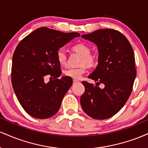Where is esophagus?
Returning <instances> with one entry per match:
<instances>
[{
	"label": "esophagus",
	"instance_id": "esophagus-1",
	"mask_svg": "<svg viewBox=\"0 0 148 148\" xmlns=\"http://www.w3.org/2000/svg\"><path fill=\"white\" fill-rule=\"evenodd\" d=\"M79 81H78V80H74V83H73V84H76V83H79Z\"/></svg>",
	"mask_w": 148,
	"mask_h": 148
}]
</instances>
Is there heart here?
<instances>
[{"label": "heart", "instance_id": "heart-1", "mask_svg": "<svg viewBox=\"0 0 148 148\" xmlns=\"http://www.w3.org/2000/svg\"><path fill=\"white\" fill-rule=\"evenodd\" d=\"M72 49L74 51L82 56L81 60V64H86L89 67H95L99 63V58L95 55L91 54V48L86 44L79 43L73 46ZM56 58L59 63L64 64L67 62V53L63 49H59L56 52ZM86 65H83L79 68L69 67L64 70V74L73 79H79L86 72Z\"/></svg>", "mask_w": 148, "mask_h": 148}]
</instances>
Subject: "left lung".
Listing matches in <instances>:
<instances>
[{
    "label": "left lung",
    "mask_w": 148,
    "mask_h": 148,
    "mask_svg": "<svg viewBox=\"0 0 148 148\" xmlns=\"http://www.w3.org/2000/svg\"><path fill=\"white\" fill-rule=\"evenodd\" d=\"M81 37L96 44L99 51V63L88 78L105 86L101 89L83 81L81 107L91 118H109L123 108L132 92L136 76L134 50L126 37L113 29H99Z\"/></svg>",
    "instance_id": "left-lung-1"
}]
</instances>
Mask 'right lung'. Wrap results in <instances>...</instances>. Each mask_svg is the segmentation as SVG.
<instances>
[{
	"instance_id": "1",
	"label": "right lung",
	"mask_w": 148,
	"mask_h": 148,
	"mask_svg": "<svg viewBox=\"0 0 148 148\" xmlns=\"http://www.w3.org/2000/svg\"><path fill=\"white\" fill-rule=\"evenodd\" d=\"M79 36L41 27L18 43L12 57V84L20 104L31 116L47 119L58 111L73 80L68 76L58 79L62 71L56 52ZM47 75L50 81L45 83Z\"/></svg>"
}]
</instances>
